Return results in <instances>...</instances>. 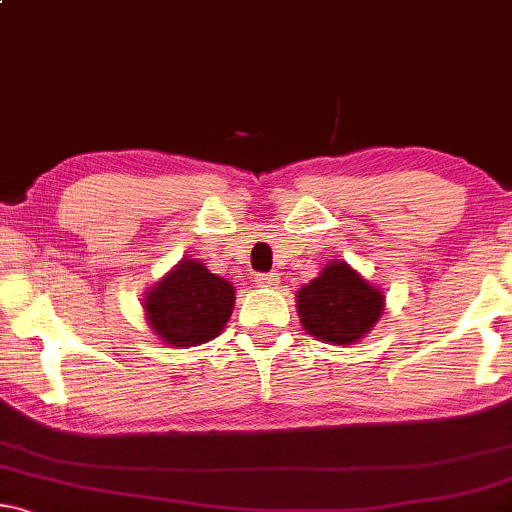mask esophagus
Segmentation results:
<instances>
[{"label": "esophagus", "mask_w": 512, "mask_h": 512, "mask_svg": "<svg viewBox=\"0 0 512 512\" xmlns=\"http://www.w3.org/2000/svg\"><path fill=\"white\" fill-rule=\"evenodd\" d=\"M255 283L260 285V288H271V285L278 283V276L276 274H257Z\"/></svg>", "instance_id": "obj_1"}]
</instances>
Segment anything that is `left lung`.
I'll list each match as a JSON object with an SVG mask.
<instances>
[{
	"instance_id": "left-lung-1",
	"label": "left lung",
	"mask_w": 512,
	"mask_h": 512,
	"mask_svg": "<svg viewBox=\"0 0 512 512\" xmlns=\"http://www.w3.org/2000/svg\"><path fill=\"white\" fill-rule=\"evenodd\" d=\"M297 313L306 335L327 344H353L377 325L384 295L346 262H330L297 292Z\"/></svg>"
}]
</instances>
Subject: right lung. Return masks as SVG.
I'll return each mask as SVG.
<instances>
[{
  "label": "right lung",
  "instance_id": "add662e5",
  "mask_svg": "<svg viewBox=\"0 0 512 512\" xmlns=\"http://www.w3.org/2000/svg\"><path fill=\"white\" fill-rule=\"evenodd\" d=\"M234 285L199 260H182L145 295L147 323L170 346L215 339L234 311Z\"/></svg>",
  "mask_w": 512,
  "mask_h": 512
}]
</instances>
